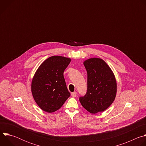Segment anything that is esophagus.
I'll list each match as a JSON object with an SVG mask.
<instances>
[{
    "mask_svg": "<svg viewBox=\"0 0 146 146\" xmlns=\"http://www.w3.org/2000/svg\"><path fill=\"white\" fill-rule=\"evenodd\" d=\"M71 96L73 98H75L77 96V92H73L71 93Z\"/></svg>",
    "mask_w": 146,
    "mask_h": 146,
    "instance_id": "34e87169",
    "label": "esophagus"
}]
</instances>
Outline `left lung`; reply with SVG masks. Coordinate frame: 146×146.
Returning <instances> with one entry per match:
<instances>
[{"label":"left lung","instance_id":"1","mask_svg":"<svg viewBox=\"0 0 146 146\" xmlns=\"http://www.w3.org/2000/svg\"><path fill=\"white\" fill-rule=\"evenodd\" d=\"M87 72V91L79 100L88 112L96 114L106 110L114 102L117 81L111 68L102 59L92 58L83 62Z\"/></svg>","mask_w":146,"mask_h":146}]
</instances>
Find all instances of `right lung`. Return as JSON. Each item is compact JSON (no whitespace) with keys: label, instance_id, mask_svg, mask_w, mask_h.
Returning <instances> with one entry per match:
<instances>
[{"label":"right lung","instance_id":"right-lung-1","mask_svg":"<svg viewBox=\"0 0 146 146\" xmlns=\"http://www.w3.org/2000/svg\"><path fill=\"white\" fill-rule=\"evenodd\" d=\"M70 61L69 58L52 56L46 59L35 72L31 91L37 105L43 111L55 112L70 96L64 77Z\"/></svg>","mask_w":146,"mask_h":146}]
</instances>
